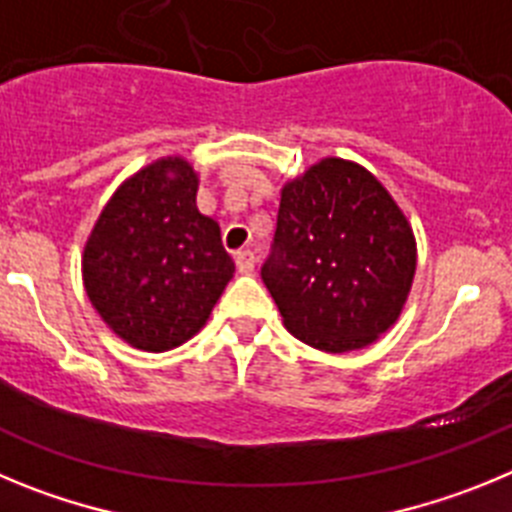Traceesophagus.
<instances>
[{"label":"esophagus","instance_id":"34e87169","mask_svg":"<svg viewBox=\"0 0 512 512\" xmlns=\"http://www.w3.org/2000/svg\"><path fill=\"white\" fill-rule=\"evenodd\" d=\"M235 266H238V271H243V274L253 271V266H256V256H253V251H248V248L235 251Z\"/></svg>","mask_w":512,"mask_h":512}]
</instances>
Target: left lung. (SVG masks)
I'll list each match as a JSON object with an SVG mask.
<instances>
[{"instance_id": "obj_1", "label": "left lung", "mask_w": 512, "mask_h": 512, "mask_svg": "<svg viewBox=\"0 0 512 512\" xmlns=\"http://www.w3.org/2000/svg\"><path fill=\"white\" fill-rule=\"evenodd\" d=\"M413 274V228L364 166L325 158L282 189L261 279L302 343L330 354L374 343Z\"/></svg>"}]
</instances>
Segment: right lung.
<instances>
[{
  "label": "right lung",
  "mask_w": 512,
  "mask_h": 512,
  "mask_svg": "<svg viewBox=\"0 0 512 512\" xmlns=\"http://www.w3.org/2000/svg\"><path fill=\"white\" fill-rule=\"evenodd\" d=\"M84 287L102 320L143 351L182 346L233 277L220 228L197 210V174L161 158L122 184L84 248Z\"/></svg>",
  "instance_id": "1"
}]
</instances>
